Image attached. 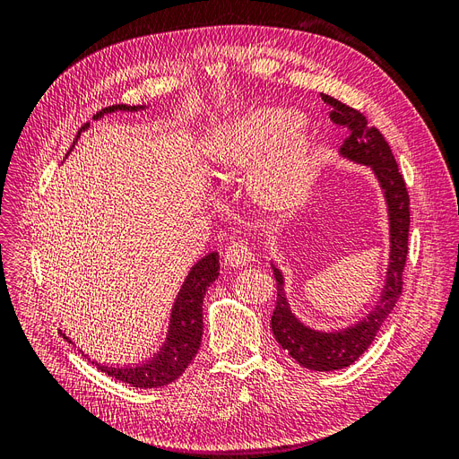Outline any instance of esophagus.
<instances>
[{"instance_id": "obj_1", "label": "esophagus", "mask_w": 459, "mask_h": 459, "mask_svg": "<svg viewBox=\"0 0 459 459\" xmlns=\"http://www.w3.org/2000/svg\"><path fill=\"white\" fill-rule=\"evenodd\" d=\"M253 260H255L253 251L247 247V243H241V241L231 243L224 253V264L230 268H241Z\"/></svg>"}]
</instances>
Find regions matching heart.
Wrapping results in <instances>:
<instances>
[{
  "mask_svg": "<svg viewBox=\"0 0 459 459\" xmlns=\"http://www.w3.org/2000/svg\"><path fill=\"white\" fill-rule=\"evenodd\" d=\"M203 152L208 172L220 182L248 172V199L280 220L300 211L317 172L316 143L293 108H255L233 117L208 132Z\"/></svg>",
  "mask_w": 459,
  "mask_h": 459,
  "instance_id": "obj_1",
  "label": "heart"
}]
</instances>
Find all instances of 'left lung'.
Segmentation results:
<instances>
[{
    "mask_svg": "<svg viewBox=\"0 0 459 459\" xmlns=\"http://www.w3.org/2000/svg\"><path fill=\"white\" fill-rule=\"evenodd\" d=\"M322 100L331 107V120L337 126H346L351 132L341 147V155L346 160L369 166L377 178L386 203L388 239H391L386 277L377 304L359 322L342 329L319 331L302 324L290 310L287 300L283 272L272 262L273 277L277 281V300L272 314V331L275 341L300 366L314 371H335L349 368L369 349V344L402 295V272H404L408 256L410 195L404 178L398 172L393 151L385 142L383 134L377 128L368 126V120L359 110L341 103L331 95L322 93Z\"/></svg>",
    "mask_w": 459,
    "mask_h": 459,
    "instance_id": "left-lung-1",
    "label": "left lung"
}]
</instances>
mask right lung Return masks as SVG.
<instances>
[{"label": "right lung", "mask_w": 459, "mask_h": 459, "mask_svg": "<svg viewBox=\"0 0 459 459\" xmlns=\"http://www.w3.org/2000/svg\"><path fill=\"white\" fill-rule=\"evenodd\" d=\"M145 105H113L100 110L93 117V120H100L101 117L108 113H117V110H128V113H135V110H143ZM90 122L84 124L78 130L76 140L80 134L88 130ZM74 147V145H73ZM220 273V260L218 253H208L203 256L195 266H193L186 277V281L179 289L176 297V302L170 314V324L166 339L157 354L145 359L142 364L134 366H103L100 362H93L108 377H115L122 383H128L135 388H157L164 386L172 381H176L179 375L186 371V368L191 364V359L195 358L201 339H203V299L206 289L211 287L212 281L218 280ZM63 337L68 339L65 333Z\"/></svg>", "instance_id": "add662e5"}]
</instances>
